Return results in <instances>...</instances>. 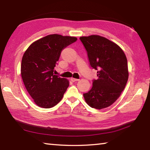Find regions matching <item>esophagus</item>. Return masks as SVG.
Wrapping results in <instances>:
<instances>
[{
  "label": "esophagus",
  "instance_id": "1",
  "mask_svg": "<svg viewBox=\"0 0 150 150\" xmlns=\"http://www.w3.org/2000/svg\"><path fill=\"white\" fill-rule=\"evenodd\" d=\"M79 79H75V78H71V81H72V82H75V81H77Z\"/></svg>",
  "mask_w": 150,
  "mask_h": 150
}]
</instances>
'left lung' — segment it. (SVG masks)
Here are the masks:
<instances>
[{
	"mask_svg": "<svg viewBox=\"0 0 150 150\" xmlns=\"http://www.w3.org/2000/svg\"><path fill=\"white\" fill-rule=\"evenodd\" d=\"M85 48L90 66L97 70L98 79L83 94L92 108H105L120 96L129 78L127 59L124 52L115 43L99 35L80 37Z\"/></svg>",
	"mask_w": 150,
	"mask_h": 150,
	"instance_id": "left-lung-1",
	"label": "left lung"
}]
</instances>
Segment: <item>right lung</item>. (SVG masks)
I'll use <instances>...</instances> for the list:
<instances>
[{
	"instance_id": "add662e5",
	"label": "right lung",
	"mask_w": 150,
	"mask_h": 150,
	"mask_svg": "<svg viewBox=\"0 0 150 150\" xmlns=\"http://www.w3.org/2000/svg\"><path fill=\"white\" fill-rule=\"evenodd\" d=\"M76 37L50 35L29 46L24 53L21 74L27 91L40 108H50L60 102L69 81L54 74L62 51L77 41Z\"/></svg>"
}]
</instances>
